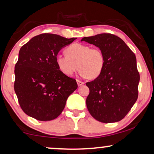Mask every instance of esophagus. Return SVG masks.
<instances>
[{"instance_id":"1","label":"esophagus","mask_w":154,"mask_h":154,"mask_svg":"<svg viewBox=\"0 0 154 154\" xmlns=\"http://www.w3.org/2000/svg\"><path fill=\"white\" fill-rule=\"evenodd\" d=\"M76 81H77V84H78V85H79V86H81V85H82L84 84V82H82V81H79V80H76Z\"/></svg>"}]
</instances>
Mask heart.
I'll use <instances>...</instances> for the list:
<instances>
[{
	"label": "heart",
	"mask_w": 154,
	"mask_h": 154,
	"mask_svg": "<svg viewBox=\"0 0 154 154\" xmlns=\"http://www.w3.org/2000/svg\"><path fill=\"white\" fill-rule=\"evenodd\" d=\"M66 55H57L56 64L59 70L71 76L79 69V74L84 78L97 79L103 72L106 58L99 48L82 44H73L65 50Z\"/></svg>",
	"instance_id": "b5f03b06"
}]
</instances>
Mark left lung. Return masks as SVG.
<instances>
[{"label": "left lung", "instance_id": "8db88e82", "mask_svg": "<svg viewBox=\"0 0 154 154\" xmlns=\"http://www.w3.org/2000/svg\"><path fill=\"white\" fill-rule=\"evenodd\" d=\"M81 41L99 47L106 58L99 76L86 83L90 89L87 108L97 121L119 122L137 99L140 74L135 55L123 40L110 33L85 37Z\"/></svg>", "mask_w": 154, "mask_h": 154}]
</instances>
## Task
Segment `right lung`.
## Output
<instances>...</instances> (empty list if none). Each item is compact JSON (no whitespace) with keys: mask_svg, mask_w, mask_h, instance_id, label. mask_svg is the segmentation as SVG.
Here are the masks:
<instances>
[{"mask_svg":"<svg viewBox=\"0 0 154 154\" xmlns=\"http://www.w3.org/2000/svg\"><path fill=\"white\" fill-rule=\"evenodd\" d=\"M75 39L44 33L21 48L14 67V87L26 115L39 121H50L62 113L66 99L78 85L75 79L59 70L56 57Z\"/></svg>","mask_w":154,"mask_h":154,"instance_id":"obj_1","label":"right lung"}]
</instances>
